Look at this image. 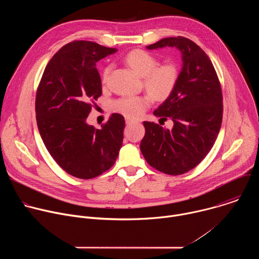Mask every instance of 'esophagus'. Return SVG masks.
<instances>
[{
	"label": "esophagus",
	"mask_w": 259,
	"mask_h": 259,
	"mask_svg": "<svg viewBox=\"0 0 259 259\" xmlns=\"http://www.w3.org/2000/svg\"><path fill=\"white\" fill-rule=\"evenodd\" d=\"M133 123H135V121H133V120H131V119H126V124L127 125H131V124H133Z\"/></svg>",
	"instance_id": "34e87169"
}]
</instances>
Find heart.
Listing matches in <instances>:
<instances>
[{
	"mask_svg": "<svg viewBox=\"0 0 259 259\" xmlns=\"http://www.w3.org/2000/svg\"><path fill=\"white\" fill-rule=\"evenodd\" d=\"M125 62L143 77L144 87L155 99L165 100L173 92L178 81V68L173 63L158 65L157 58L146 51L135 49L127 53ZM112 70L107 65L102 71V81L105 83ZM151 99L147 96H124L113 103V109L127 118L137 119L150 107Z\"/></svg>",
	"mask_w": 259,
	"mask_h": 259,
	"instance_id": "b5f03b06",
	"label": "heart"
}]
</instances>
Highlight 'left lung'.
I'll use <instances>...</instances> for the list:
<instances>
[{
    "label": "left lung",
    "mask_w": 259,
    "mask_h": 259,
    "mask_svg": "<svg viewBox=\"0 0 259 259\" xmlns=\"http://www.w3.org/2000/svg\"><path fill=\"white\" fill-rule=\"evenodd\" d=\"M175 47L181 52L182 68L171 95L155 110L161 120L171 118V130L143 122L140 151L153 168L169 175L194 169L207 156L223 122V92L208 55L184 36L165 38L146 46L149 50Z\"/></svg>",
    "instance_id": "8db88e82"
}]
</instances>
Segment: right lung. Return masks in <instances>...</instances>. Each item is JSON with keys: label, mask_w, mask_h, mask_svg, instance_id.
<instances>
[{"label": "right lung", "mask_w": 259, "mask_h": 259, "mask_svg": "<svg viewBox=\"0 0 259 259\" xmlns=\"http://www.w3.org/2000/svg\"><path fill=\"white\" fill-rule=\"evenodd\" d=\"M117 51L90 41H73L48 62L35 95V118L43 142L68 174L94 178L112 167L123 143L124 117L113 114L100 129L86 120L101 95L96 62Z\"/></svg>", "instance_id": "1"}]
</instances>
